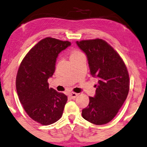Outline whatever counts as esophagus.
I'll list each match as a JSON object with an SVG mask.
<instances>
[{
	"mask_svg": "<svg viewBox=\"0 0 147 147\" xmlns=\"http://www.w3.org/2000/svg\"><path fill=\"white\" fill-rule=\"evenodd\" d=\"M77 95H78V93H74V92H71V93H70V94H69V96H70V97L71 99L76 98Z\"/></svg>",
	"mask_w": 147,
	"mask_h": 147,
	"instance_id": "34e87169",
	"label": "esophagus"
}]
</instances>
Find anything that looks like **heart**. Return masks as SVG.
<instances>
[{
	"instance_id": "b5f03b06",
	"label": "heart",
	"mask_w": 147,
	"mask_h": 147,
	"mask_svg": "<svg viewBox=\"0 0 147 147\" xmlns=\"http://www.w3.org/2000/svg\"><path fill=\"white\" fill-rule=\"evenodd\" d=\"M81 54V52H80L78 50H74L72 51L71 54H70V57H73V56H76L77 55H79V54Z\"/></svg>"
}]
</instances>
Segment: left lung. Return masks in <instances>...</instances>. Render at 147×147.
Returning <instances> with one entry per match:
<instances>
[{
	"instance_id": "obj_1",
	"label": "left lung",
	"mask_w": 147,
	"mask_h": 147,
	"mask_svg": "<svg viewBox=\"0 0 147 147\" xmlns=\"http://www.w3.org/2000/svg\"><path fill=\"white\" fill-rule=\"evenodd\" d=\"M76 43L87 56L91 75L98 79L95 97H89L82 116L94 124H105L116 116L128 96V70L118 52L102 39Z\"/></svg>"
}]
</instances>
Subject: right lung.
I'll use <instances>...</instances> for the list:
<instances>
[{
  "mask_svg": "<svg viewBox=\"0 0 147 147\" xmlns=\"http://www.w3.org/2000/svg\"><path fill=\"white\" fill-rule=\"evenodd\" d=\"M69 46L68 41L43 39L29 51L19 66L16 77L19 101L27 115L40 124H52L62 116L67 96L49 88L48 79L55 71L58 54Z\"/></svg>",
  "mask_w": 147,
  "mask_h": 147,
  "instance_id": "add662e5",
  "label": "right lung"
}]
</instances>
